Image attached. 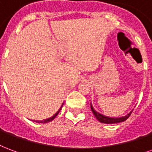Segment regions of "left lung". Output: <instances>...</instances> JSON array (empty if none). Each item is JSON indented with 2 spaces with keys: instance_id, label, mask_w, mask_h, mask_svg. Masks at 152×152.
Instances as JSON below:
<instances>
[{
  "instance_id": "8db88e82",
  "label": "left lung",
  "mask_w": 152,
  "mask_h": 152,
  "mask_svg": "<svg viewBox=\"0 0 152 152\" xmlns=\"http://www.w3.org/2000/svg\"><path fill=\"white\" fill-rule=\"evenodd\" d=\"M90 107H91V110H92L93 113L95 115V117L97 118V120L102 123H104V124H115V123H120V122H123V121H126L128 118L129 117V115H131L132 112H130V113H129L127 115L125 116H123V117L120 118H112V117H107V116H105V115H102V114H100L99 112H97L93 108L92 105L90 104Z\"/></svg>"
}]
</instances>
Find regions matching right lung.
Returning a JSON list of instances; mask_svg holds the SVG:
<instances>
[{
	"label": "right lung",
	"mask_w": 152,
	"mask_h": 152,
	"mask_svg": "<svg viewBox=\"0 0 152 152\" xmlns=\"http://www.w3.org/2000/svg\"><path fill=\"white\" fill-rule=\"evenodd\" d=\"M62 107H63V106H62ZM62 107H60L59 110H58V112H56V114H54V115H53V116H52V117L48 118V119H46V120H44V121H37V122H38V123H47V122H50V121H53V119H54V118H55V117H56V116H57V115L58 114V112H60V110H61V108H62Z\"/></svg>",
	"instance_id": "add662e5"
}]
</instances>
